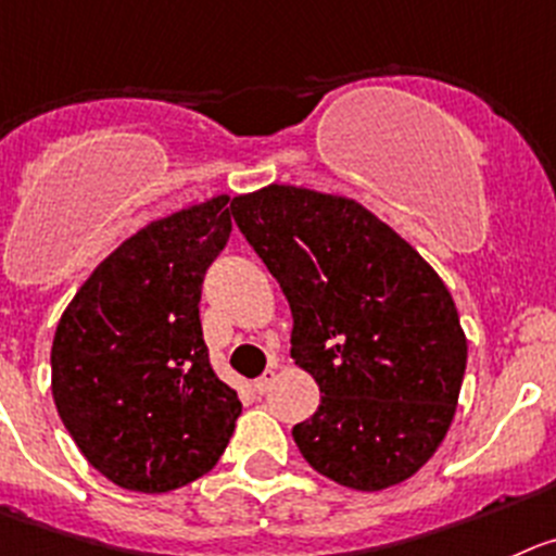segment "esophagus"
Masks as SVG:
<instances>
[{"label": "esophagus", "mask_w": 556, "mask_h": 556, "mask_svg": "<svg viewBox=\"0 0 556 556\" xmlns=\"http://www.w3.org/2000/svg\"><path fill=\"white\" fill-rule=\"evenodd\" d=\"M274 381H277V370L271 367V370H266L257 381H254V392H257V395H266L268 389L274 387Z\"/></svg>", "instance_id": "obj_1"}]
</instances>
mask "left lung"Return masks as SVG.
I'll return each instance as SVG.
<instances>
[{"mask_svg":"<svg viewBox=\"0 0 556 556\" xmlns=\"http://www.w3.org/2000/svg\"><path fill=\"white\" fill-rule=\"evenodd\" d=\"M230 207L288 299L290 356L320 389L293 428L307 464L354 491L417 475L453 425L469 354L447 285L351 197L271 184Z\"/></svg>","mask_w":556,"mask_h":556,"instance_id":"8db88e82","label":"left lung"}]
</instances>
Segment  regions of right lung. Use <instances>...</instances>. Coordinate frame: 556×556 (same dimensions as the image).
Wrapping results in <instances>:
<instances>
[{"label": "right lung", "mask_w": 556, "mask_h": 556, "mask_svg": "<svg viewBox=\"0 0 556 556\" xmlns=\"http://www.w3.org/2000/svg\"><path fill=\"white\" fill-rule=\"evenodd\" d=\"M230 197L155 219L98 263L56 324L51 395L76 447L139 494L214 469L241 401L207 362L202 277L230 238Z\"/></svg>", "instance_id": "right-lung-1"}]
</instances>
